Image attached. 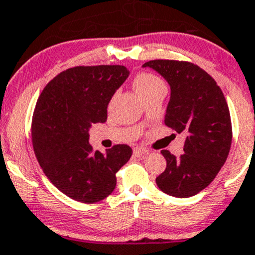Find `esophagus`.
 <instances>
[{
	"instance_id": "esophagus-1",
	"label": "esophagus",
	"mask_w": 255,
	"mask_h": 255,
	"mask_svg": "<svg viewBox=\"0 0 255 255\" xmlns=\"http://www.w3.org/2000/svg\"><path fill=\"white\" fill-rule=\"evenodd\" d=\"M148 151L143 147H135L133 148V156L136 157H141V156H145Z\"/></svg>"
}]
</instances>
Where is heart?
Masks as SVG:
<instances>
[{
    "instance_id": "heart-1",
    "label": "heart",
    "mask_w": 255,
    "mask_h": 255,
    "mask_svg": "<svg viewBox=\"0 0 255 255\" xmlns=\"http://www.w3.org/2000/svg\"><path fill=\"white\" fill-rule=\"evenodd\" d=\"M133 85L142 98L157 88L165 87L162 80L152 73H138L133 80Z\"/></svg>"
}]
</instances>
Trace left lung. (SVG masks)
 <instances>
[{
  "mask_svg": "<svg viewBox=\"0 0 255 255\" xmlns=\"http://www.w3.org/2000/svg\"><path fill=\"white\" fill-rule=\"evenodd\" d=\"M142 67L152 68L168 82L165 125L186 137L180 157L161 151L166 168L156 177V185L173 197L197 195L214 180L231 148L232 122L223 92L206 70L191 62L155 59Z\"/></svg>",
  "mask_w": 255,
  "mask_h": 255,
  "instance_id": "8db88e82",
  "label": "left lung"
}]
</instances>
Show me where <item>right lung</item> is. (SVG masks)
Wrapping results in <instances>:
<instances>
[{"mask_svg":"<svg viewBox=\"0 0 255 255\" xmlns=\"http://www.w3.org/2000/svg\"><path fill=\"white\" fill-rule=\"evenodd\" d=\"M128 75L124 65H78L53 78L37 100L34 153L48 180L72 200L90 205L107 198L132 155L125 143L107 155L89 145V128L107 122L108 104Z\"/></svg>","mask_w":255,"mask_h":255,"instance_id":"1","label":"right lung"}]
</instances>
